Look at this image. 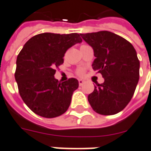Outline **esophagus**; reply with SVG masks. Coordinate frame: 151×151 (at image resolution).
<instances>
[{
    "label": "esophagus",
    "instance_id": "34e87169",
    "mask_svg": "<svg viewBox=\"0 0 151 151\" xmlns=\"http://www.w3.org/2000/svg\"><path fill=\"white\" fill-rule=\"evenodd\" d=\"M78 83H79V85L82 86L84 83V80H83V79H78Z\"/></svg>",
    "mask_w": 151,
    "mask_h": 151
}]
</instances>
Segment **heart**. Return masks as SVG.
Listing matches in <instances>:
<instances>
[{
  "label": "heart",
  "mask_w": 151,
  "mask_h": 151,
  "mask_svg": "<svg viewBox=\"0 0 151 151\" xmlns=\"http://www.w3.org/2000/svg\"><path fill=\"white\" fill-rule=\"evenodd\" d=\"M82 73H83V70L78 71V74H82Z\"/></svg>",
  "instance_id": "obj_1"
}]
</instances>
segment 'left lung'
Here are the masks:
<instances>
[{
    "mask_svg": "<svg viewBox=\"0 0 151 151\" xmlns=\"http://www.w3.org/2000/svg\"><path fill=\"white\" fill-rule=\"evenodd\" d=\"M93 49L96 58L93 69L104 82L94 87L88 100L94 111L103 115L115 114L131 100L139 77V61L133 45L108 31L80 34Z\"/></svg>",
    "mask_w": 151,
    "mask_h": 151,
    "instance_id": "obj_1",
    "label": "left lung"
}]
</instances>
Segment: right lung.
Masks as SVG:
<instances>
[{"label": "right lung", "instance_id": "obj_1", "mask_svg": "<svg viewBox=\"0 0 151 151\" xmlns=\"http://www.w3.org/2000/svg\"><path fill=\"white\" fill-rule=\"evenodd\" d=\"M80 42L78 33L45 32L23 46L17 58L15 78L22 100L36 114L55 118L68 110L78 81L72 78L61 83L54 78L55 68L63 63L67 50Z\"/></svg>", "mask_w": 151, "mask_h": 151}]
</instances>
